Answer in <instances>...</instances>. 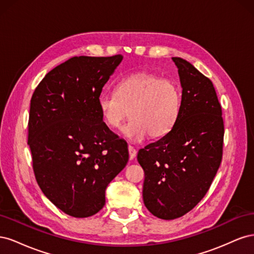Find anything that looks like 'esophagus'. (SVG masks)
<instances>
[{"instance_id": "1", "label": "esophagus", "mask_w": 254, "mask_h": 254, "mask_svg": "<svg viewBox=\"0 0 254 254\" xmlns=\"http://www.w3.org/2000/svg\"><path fill=\"white\" fill-rule=\"evenodd\" d=\"M128 151H129V159L130 160H133L136 157V150H135V148L133 147V146L129 145L128 146Z\"/></svg>"}]
</instances>
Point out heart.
Returning a JSON list of instances; mask_svg holds the SVG:
<instances>
[{
	"label": "heart",
	"mask_w": 254,
	"mask_h": 254,
	"mask_svg": "<svg viewBox=\"0 0 254 254\" xmlns=\"http://www.w3.org/2000/svg\"><path fill=\"white\" fill-rule=\"evenodd\" d=\"M181 93L177 84L149 73H137L119 81L117 92L104 91L98 108L105 124L118 128L128 113L131 115L122 132L132 142L146 135L160 137L168 133L179 117Z\"/></svg>",
	"instance_id": "1"
}]
</instances>
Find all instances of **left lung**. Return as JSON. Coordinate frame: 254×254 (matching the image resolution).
<instances>
[{"label":"left lung","instance_id":"obj_1","mask_svg":"<svg viewBox=\"0 0 254 254\" xmlns=\"http://www.w3.org/2000/svg\"><path fill=\"white\" fill-rule=\"evenodd\" d=\"M182 87L178 120L170 132L137 152L143 200L161 219L183 216L209 190L222 158L224 120L212 81L189 61L172 58Z\"/></svg>","mask_w":254,"mask_h":254}]
</instances>
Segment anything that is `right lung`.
Segmentation results:
<instances>
[{"label":"right lung","mask_w":254,"mask_h":254,"mask_svg":"<svg viewBox=\"0 0 254 254\" xmlns=\"http://www.w3.org/2000/svg\"><path fill=\"white\" fill-rule=\"evenodd\" d=\"M123 59L72 57L50 71L30 99L28 145L38 186L65 214L101 211L128 162L126 141L103 122L98 97Z\"/></svg>","instance_id":"add662e5"}]
</instances>
